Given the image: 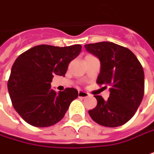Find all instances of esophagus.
<instances>
[{
    "label": "esophagus",
    "mask_w": 154,
    "mask_h": 154,
    "mask_svg": "<svg viewBox=\"0 0 154 154\" xmlns=\"http://www.w3.org/2000/svg\"><path fill=\"white\" fill-rule=\"evenodd\" d=\"M78 95H79V97H83V98L87 97H89L90 96L89 93H87V92H85V91H79Z\"/></svg>",
    "instance_id": "esophagus-1"
}]
</instances>
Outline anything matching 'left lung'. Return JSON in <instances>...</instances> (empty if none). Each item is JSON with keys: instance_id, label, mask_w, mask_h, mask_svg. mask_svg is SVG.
<instances>
[{"instance_id": "obj_1", "label": "left lung", "mask_w": 154, "mask_h": 154, "mask_svg": "<svg viewBox=\"0 0 154 154\" xmlns=\"http://www.w3.org/2000/svg\"><path fill=\"white\" fill-rule=\"evenodd\" d=\"M85 48L100 61L97 84L110 86L108 100L95 96L97 105L89 110L90 116L103 126L123 125L134 116L143 98L142 66L131 51L113 42L87 44Z\"/></svg>"}]
</instances>
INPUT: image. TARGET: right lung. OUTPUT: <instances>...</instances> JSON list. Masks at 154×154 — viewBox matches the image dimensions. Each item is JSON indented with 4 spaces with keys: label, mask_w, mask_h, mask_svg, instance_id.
Returning a JSON list of instances; mask_svg holds the SVG:
<instances>
[{
    "label": "right lung",
    "mask_w": 154,
    "mask_h": 154,
    "mask_svg": "<svg viewBox=\"0 0 154 154\" xmlns=\"http://www.w3.org/2000/svg\"><path fill=\"white\" fill-rule=\"evenodd\" d=\"M81 51L80 45H40L18 56L12 65L7 89L13 108L28 124L48 127L63 118L78 91L51 89L54 75L64 76L69 63Z\"/></svg>",
    "instance_id": "obj_1"
}]
</instances>
